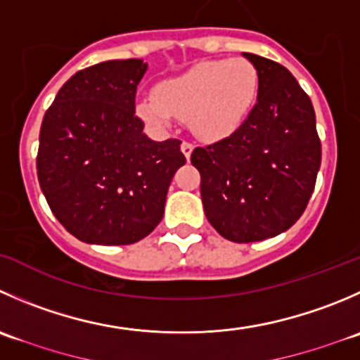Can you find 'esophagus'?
I'll return each instance as SVG.
<instances>
[{"mask_svg": "<svg viewBox=\"0 0 360 360\" xmlns=\"http://www.w3.org/2000/svg\"><path fill=\"white\" fill-rule=\"evenodd\" d=\"M181 151H183V155L186 156V160H190L191 153H193V144H190V142H183V144H181Z\"/></svg>", "mask_w": 360, "mask_h": 360, "instance_id": "1", "label": "esophagus"}]
</instances>
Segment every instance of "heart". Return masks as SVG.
Returning a JSON list of instances; mask_svg holds the SVG:
<instances>
[{
    "label": "heart",
    "instance_id": "b5f03b06",
    "mask_svg": "<svg viewBox=\"0 0 360 360\" xmlns=\"http://www.w3.org/2000/svg\"><path fill=\"white\" fill-rule=\"evenodd\" d=\"M258 89V73L246 59H216L190 66L137 102V114L156 128L188 120L204 141L229 137L246 120Z\"/></svg>",
    "mask_w": 360,
    "mask_h": 360
}]
</instances>
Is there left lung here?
Segmentation results:
<instances>
[{"instance_id":"obj_1","label":"left lung","mask_w":360,"mask_h":360,"mask_svg":"<svg viewBox=\"0 0 360 360\" xmlns=\"http://www.w3.org/2000/svg\"><path fill=\"white\" fill-rule=\"evenodd\" d=\"M258 73L257 103L230 137L191 153L205 218L233 243L290 229L308 205L322 162L313 103L280 63L243 52Z\"/></svg>"}]
</instances>
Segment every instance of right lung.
Listing matches in <instances>:
<instances>
[{
    "label": "right lung",
    "instance_id": "add662e5",
    "mask_svg": "<svg viewBox=\"0 0 360 360\" xmlns=\"http://www.w3.org/2000/svg\"><path fill=\"white\" fill-rule=\"evenodd\" d=\"M142 59H112L70 77L40 128L37 172L58 221L87 244L121 246L162 221L186 163L181 141L155 142L135 116Z\"/></svg>",
    "mask_w": 360,
    "mask_h": 360
}]
</instances>
